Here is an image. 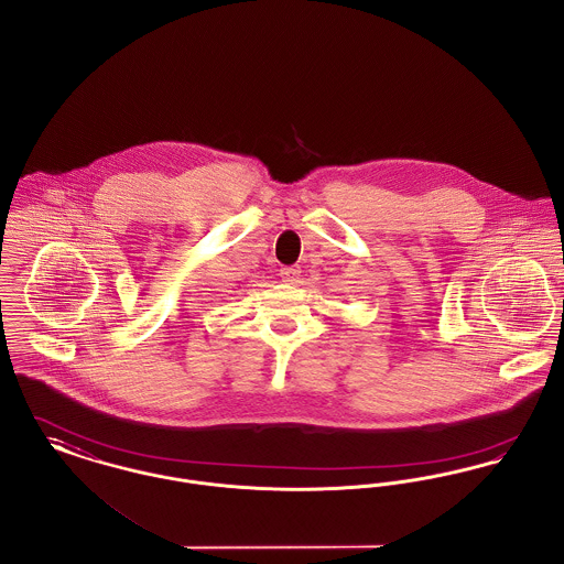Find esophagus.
<instances>
[{"label":"esophagus","mask_w":564,"mask_h":564,"mask_svg":"<svg viewBox=\"0 0 564 564\" xmlns=\"http://www.w3.org/2000/svg\"><path fill=\"white\" fill-rule=\"evenodd\" d=\"M280 275H282L284 282L295 284L296 280H299V275H301V269L296 268V265H293V268H282L280 269Z\"/></svg>","instance_id":"esophagus-1"}]
</instances>
